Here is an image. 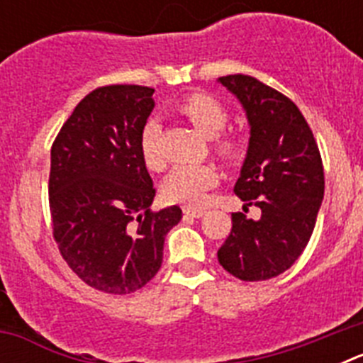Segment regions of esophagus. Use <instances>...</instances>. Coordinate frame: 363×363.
<instances>
[{"label":"esophagus","mask_w":363,"mask_h":363,"mask_svg":"<svg viewBox=\"0 0 363 363\" xmlns=\"http://www.w3.org/2000/svg\"><path fill=\"white\" fill-rule=\"evenodd\" d=\"M184 214H185V216H191V218H201L205 214V211L192 209V207H185Z\"/></svg>","instance_id":"obj_1"}]
</instances>
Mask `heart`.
<instances>
[{"label":"heart","instance_id":"obj_1","mask_svg":"<svg viewBox=\"0 0 363 363\" xmlns=\"http://www.w3.org/2000/svg\"><path fill=\"white\" fill-rule=\"evenodd\" d=\"M179 114H184L192 127L205 136H214V149L218 154L230 158L236 152V142L230 136H220L227 121L225 108L216 99L203 92H194L178 104ZM140 152L150 169H160L163 163L160 152V127L156 121H147L140 134ZM218 184V172L207 163H184L176 165L163 182V196L169 201L198 207L203 203L207 191Z\"/></svg>","mask_w":363,"mask_h":363}]
</instances>
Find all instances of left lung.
Returning <instances> with one entry per match:
<instances>
[{"mask_svg":"<svg viewBox=\"0 0 363 363\" xmlns=\"http://www.w3.org/2000/svg\"><path fill=\"white\" fill-rule=\"evenodd\" d=\"M238 99L249 123V145L234 185L236 196L259 207L252 220L233 214L218 262L243 281L269 280L303 252L323 200V167L306 118L287 96L256 78H218Z\"/></svg>","mask_w":363,"mask_h":363,"instance_id":"8db88e82","label":"left lung"}]
</instances>
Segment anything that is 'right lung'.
<instances>
[{"label": "right lung", "mask_w": 363, "mask_h": 363, "mask_svg": "<svg viewBox=\"0 0 363 363\" xmlns=\"http://www.w3.org/2000/svg\"><path fill=\"white\" fill-rule=\"evenodd\" d=\"M154 89L111 85L76 105L50 150L49 201L62 256L86 285L142 289L163 262L178 205L150 213L156 191L140 152Z\"/></svg>", "instance_id": "1"}]
</instances>
